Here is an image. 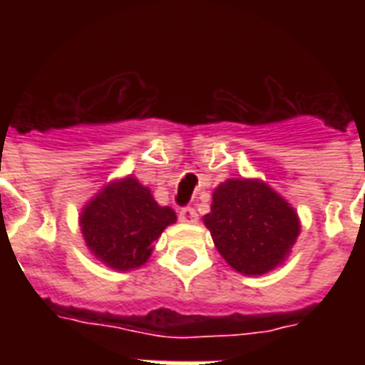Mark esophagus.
<instances>
[{
    "mask_svg": "<svg viewBox=\"0 0 365 365\" xmlns=\"http://www.w3.org/2000/svg\"><path fill=\"white\" fill-rule=\"evenodd\" d=\"M178 217H180V222L183 223H197V220H199L197 212H195V208H191V206H183L182 210H180V214H178Z\"/></svg>",
    "mask_w": 365,
    "mask_h": 365,
    "instance_id": "esophagus-1",
    "label": "esophagus"
}]
</instances>
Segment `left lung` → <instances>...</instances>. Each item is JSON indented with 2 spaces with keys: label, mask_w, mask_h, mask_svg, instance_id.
<instances>
[{
  "label": "left lung",
  "mask_w": 365,
  "mask_h": 365,
  "mask_svg": "<svg viewBox=\"0 0 365 365\" xmlns=\"http://www.w3.org/2000/svg\"><path fill=\"white\" fill-rule=\"evenodd\" d=\"M212 199L205 225L229 265L265 274L282 263L299 235V220L280 195L263 182L227 180Z\"/></svg>",
  "instance_id": "left-lung-1"
}]
</instances>
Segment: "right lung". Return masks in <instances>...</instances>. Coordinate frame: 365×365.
I'll return each mask as SVG.
<instances>
[{
  "label": "right lung",
  "mask_w": 365,
  "mask_h": 365,
  "mask_svg": "<svg viewBox=\"0 0 365 365\" xmlns=\"http://www.w3.org/2000/svg\"><path fill=\"white\" fill-rule=\"evenodd\" d=\"M174 222L172 208L159 206L148 187L134 178H125L110 183L88 202L81 216V231L100 261L128 271L148 261L151 242Z\"/></svg>",
  "instance_id": "obj_1"
}]
</instances>
